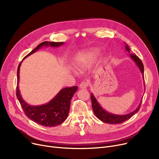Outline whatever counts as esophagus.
Returning <instances> with one entry per match:
<instances>
[{"mask_svg":"<svg viewBox=\"0 0 159 159\" xmlns=\"http://www.w3.org/2000/svg\"><path fill=\"white\" fill-rule=\"evenodd\" d=\"M88 85H89V83L88 82L84 81V82H82L80 83L79 85V87L80 89H86L88 88Z\"/></svg>","mask_w":159,"mask_h":159,"instance_id":"34e87169","label":"esophagus"}]
</instances>
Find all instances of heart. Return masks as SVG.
I'll return each mask as SVG.
<instances>
[{
    "label": "heart",
    "mask_w": 159,
    "mask_h": 159,
    "mask_svg": "<svg viewBox=\"0 0 159 159\" xmlns=\"http://www.w3.org/2000/svg\"><path fill=\"white\" fill-rule=\"evenodd\" d=\"M99 55L100 50L97 48L90 49L80 53L75 58V68L80 71L89 68L96 61Z\"/></svg>",
    "instance_id": "obj_1"
}]
</instances>
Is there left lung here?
<instances>
[{"mask_svg":"<svg viewBox=\"0 0 159 159\" xmlns=\"http://www.w3.org/2000/svg\"><path fill=\"white\" fill-rule=\"evenodd\" d=\"M125 48H126V52H128V53H130V49L128 45L126 43H125ZM129 55L131 59L135 62L136 65L138 66L139 69L140 70L142 75H143V79L144 80V86L145 89L144 79V65L143 62H142L141 60L135 54L129 53ZM91 104H92L93 110L95 116L99 120H101V121L106 123H108V124H120L128 120L132 116H133L138 112L142 103V100H141L140 104H139V106H137L136 109L129 113L125 114V115H116V114L108 112L106 110H105L104 108H102V107L98 103L97 98L95 97L94 95L92 93H91Z\"/></svg>","mask_w":159,"mask_h":159,"instance_id":"left-lung-1","label":"left lung"}]
</instances>
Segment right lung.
Returning <instances> with one entry per match:
<instances>
[{
	"mask_svg": "<svg viewBox=\"0 0 159 159\" xmlns=\"http://www.w3.org/2000/svg\"><path fill=\"white\" fill-rule=\"evenodd\" d=\"M64 44V43L55 42H43L39 44L34 49L28 53L25 58L36 52L43 47L57 48ZM22 60V61H23ZM22 62L19 64L17 69V87H16V97L22 107V109L29 119L36 123L46 127L56 126L62 124L68 117L70 108L71 100L76 92L78 87L64 88L60 90L50 101L48 103L39 106H32L25 102L20 92L19 88L20 67Z\"/></svg>",
	"mask_w": 159,
	"mask_h": 159,
	"instance_id": "add662e5",
	"label": "right lung"
}]
</instances>
